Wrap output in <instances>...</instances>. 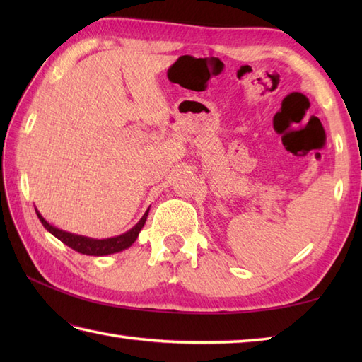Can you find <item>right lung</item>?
<instances>
[{
    "label": "right lung",
    "mask_w": 362,
    "mask_h": 362,
    "mask_svg": "<svg viewBox=\"0 0 362 362\" xmlns=\"http://www.w3.org/2000/svg\"><path fill=\"white\" fill-rule=\"evenodd\" d=\"M35 213L38 219L43 224V227L48 230L51 235H54L57 240L66 244L68 247H71L73 250L83 253V255H91V257H104V255H110V253H118L121 250H124L130 247L135 241L138 235H140L141 228L144 227V222L148 219V213L149 209L146 210L143 214V218L136 222V224L129 230V232L113 236V238H105V240H95V238H88V236H82V235H74L70 232H65V230H60L57 227L51 226L48 221H46L40 211L35 209Z\"/></svg>",
    "instance_id": "1"
}]
</instances>
